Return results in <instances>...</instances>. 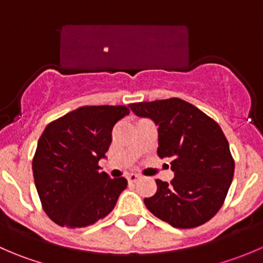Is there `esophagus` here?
Listing matches in <instances>:
<instances>
[{
    "label": "esophagus",
    "instance_id": "esophagus-1",
    "mask_svg": "<svg viewBox=\"0 0 263 263\" xmlns=\"http://www.w3.org/2000/svg\"><path fill=\"white\" fill-rule=\"evenodd\" d=\"M139 179H140V176L139 174H135V173L129 174V176L127 177V181H128L129 183H136Z\"/></svg>",
    "mask_w": 263,
    "mask_h": 263
}]
</instances>
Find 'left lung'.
Instances as JSON below:
<instances>
[{"label": "left lung", "instance_id": "1", "mask_svg": "<svg viewBox=\"0 0 263 263\" xmlns=\"http://www.w3.org/2000/svg\"><path fill=\"white\" fill-rule=\"evenodd\" d=\"M139 117L155 122L158 155L171 158L174 178L156 179L158 190L144 202L150 213L179 229L200 227L224 203L233 176L234 159L219 124L179 98L129 104Z\"/></svg>", "mask_w": 263, "mask_h": 263}]
</instances>
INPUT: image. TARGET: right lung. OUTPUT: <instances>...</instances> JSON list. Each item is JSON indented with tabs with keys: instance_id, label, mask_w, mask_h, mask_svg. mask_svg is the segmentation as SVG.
Instances as JSON below:
<instances>
[{
	"instance_id": "1",
	"label": "right lung",
	"mask_w": 263,
	"mask_h": 263,
	"mask_svg": "<svg viewBox=\"0 0 263 263\" xmlns=\"http://www.w3.org/2000/svg\"><path fill=\"white\" fill-rule=\"evenodd\" d=\"M124 105H85L50 122L33 158L42 208L60 227L85 228L115 209L127 179L109 178L99 160L112 142Z\"/></svg>"
}]
</instances>
